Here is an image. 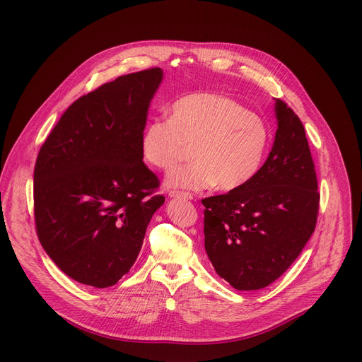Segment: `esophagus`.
I'll return each mask as SVG.
<instances>
[{
  "label": "esophagus",
  "instance_id": "34e87169",
  "mask_svg": "<svg viewBox=\"0 0 362 362\" xmlns=\"http://www.w3.org/2000/svg\"><path fill=\"white\" fill-rule=\"evenodd\" d=\"M171 198H183V199H194V195L189 192H182V191H171L168 194Z\"/></svg>",
  "mask_w": 362,
  "mask_h": 362
}]
</instances>
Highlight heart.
Segmentation results:
<instances>
[{
    "label": "heart",
    "mask_w": 362,
    "mask_h": 362,
    "mask_svg": "<svg viewBox=\"0 0 362 362\" xmlns=\"http://www.w3.org/2000/svg\"><path fill=\"white\" fill-rule=\"evenodd\" d=\"M270 141V127L258 114L226 95L197 92L175 101L168 119L145 126L141 151L151 165L167 170L192 145L194 163L170 170L167 186L236 191L258 175Z\"/></svg>",
    "instance_id": "b5f03b06"
}]
</instances>
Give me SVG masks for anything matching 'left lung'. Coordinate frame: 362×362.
<instances>
[{"label":"left lung","instance_id":"obj_1","mask_svg":"<svg viewBox=\"0 0 362 362\" xmlns=\"http://www.w3.org/2000/svg\"><path fill=\"white\" fill-rule=\"evenodd\" d=\"M276 100L277 130L267 161L243 187L202 199L205 251L238 291L269 286L314 233L320 194L305 129Z\"/></svg>","mask_w":362,"mask_h":362}]
</instances>
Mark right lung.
Here are the masks:
<instances>
[{"mask_svg": "<svg viewBox=\"0 0 362 362\" xmlns=\"http://www.w3.org/2000/svg\"><path fill=\"white\" fill-rule=\"evenodd\" d=\"M160 67L120 76L76 100L37 154L33 211L40 242L73 280L116 284L136 261L164 204L141 138Z\"/></svg>", "mask_w": 362, "mask_h": 362, "instance_id": "add662e5", "label": "right lung"}]
</instances>
